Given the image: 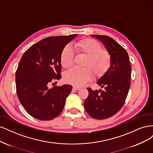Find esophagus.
Segmentation results:
<instances>
[{
  "label": "esophagus",
  "instance_id": "1",
  "mask_svg": "<svg viewBox=\"0 0 153 153\" xmlns=\"http://www.w3.org/2000/svg\"><path fill=\"white\" fill-rule=\"evenodd\" d=\"M72 89H73L74 90H75V91H77V90H80V88H79V87H77V86H73V88H72Z\"/></svg>",
  "mask_w": 153,
  "mask_h": 153
}]
</instances>
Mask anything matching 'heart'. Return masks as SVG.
I'll list each match as a JSON object with an SVG mask.
<instances>
[{
    "label": "heart",
    "instance_id": "heart-1",
    "mask_svg": "<svg viewBox=\"0 0 153 153\" xmlns=\"http://www.w3.org/2000/svg\"><path fill=\"white\" fill-rule=\"evenodd\" d=\"M74 47L78 56L85 57L83 68H72L66 72L65 80L75 86H82L89 81L91 77H102L109 70L112 63L110 52L102 49L100 43L95 39L86 38L76 42ZM74 53L70 46L63 48L60 55L61 65L64 68L72 67Z\"/></svg>",
    "mask_w": 153,
    "mask_h": 153
}]
</instances>
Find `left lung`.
<instances>
[{
  "mask_svg": "<svg viewBox=\"0 0 153 153\" xmlns=\"http://www.w3.org/2000/svg\"><path fill=\"white\" fill-rule=\"evenodd\" d=\"M91 36L104 44L111 55L112 63L109 70L97 82L104 90L87 88L89 95L84 105L91 117L103 120L116 114L124 105L130 87L131 68L125 49L114 39L107 36Z\"/></svg>",
  "mask_w": 153,
  "mask_h": 153,
  "instance_id": "left-lung-1",
  "label": "left lung"
}]
</instances>
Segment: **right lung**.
<instances>
[{
  "label": "right lung",
  "mask_w": 153,
  "mask_h": 153,
  "mask_svg": "<svg viewBox=\"0 0 153 153\" xmlns=\"http://www.w3.org/2000/svg\"><path fill=\"white\" fill-rule=\"evenodd\" d=\"M76 36L46 37L29 48L19 61L15 78L16 93L25 109L34 118L51 120L63 109L72 86H49L62 77L61 52Z\"/></svg>",
  "instance_id": "add662e5"
}]
</instances>
